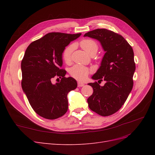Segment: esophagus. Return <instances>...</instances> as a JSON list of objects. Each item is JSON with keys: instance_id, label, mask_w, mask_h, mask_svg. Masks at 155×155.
I'll return each mask as SVG.
<instances>
[{"instance_id": "34e87169", "label": "esophagus", "mask_w": 155, "mask_h": 155, "mask_svg": "<svg viewBox=\"0 0 155 155\" xmlns=\"http://www.w3.org/2000/svg\"><path fill=\"white\" fill-rule=\"evenodd\" d=\"M84 85H85V84L83 83L82 82H80V81L78 82V87H83Z\"/></svg>"}]
</instances>
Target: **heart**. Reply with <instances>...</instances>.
I'll return each mask as SVG.
<instances>
[{
    "mask_svg": "<svg viewBox=\"0 0 155 155\" xmlns=\"http://www.w3.org/2000/svg\"><path fill=\"white\" fill-rule=\"evenodd\" d=\"M80 45L82 48L87 54H96L98 47L96 42L92 39H84L81 41ZM75 45H70L64 48L63 53V58L66 63H69L72 58V54L74 51ZM89 73V69L81 64H76L70 69V74L71 76L78 80H84Z\"/></svg>",
    "mask_w": 155,
    "mask_h": 155,
    "instance_id": "b5f03b06",
    "label": "heart"
}]
</instances>
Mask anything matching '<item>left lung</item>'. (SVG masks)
<instances>
[{"mask_svg": "<svg viewBox=\"0 0 155 155\" xmlns=\"http://www.w3.org/2000/svg\"><path fill=\"white\" fill-rule=\"evenodd\" d=\"M84 37L97 40L105 51L92 79L106 83L104 86L97 82L88 84L94 91L87 100L88 107L99 115H112L124 104L133 87V50L122 36L107 29L88 31Z\"/></svg>", "mask_w": 155, "mask_h": 155, "instance_id": "left-lung-1", "label": "left lung"}]
</instances>
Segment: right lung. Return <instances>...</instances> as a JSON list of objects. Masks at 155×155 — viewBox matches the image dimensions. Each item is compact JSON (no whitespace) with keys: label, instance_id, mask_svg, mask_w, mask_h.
Listing matches in <instances>:
<instances>
[{"label":"right lung","instance_id":"1","mask_svg":"<svg viewBox=\"0 0 155 155\" xmlns=\"http://www.w3.org/2000/svg\"><path fill=\"white\" fill-rule=\"evenodd\" d=\"M81 34L51 32L28 46L21 62L22 91L37 114L48 120L57 119L68 110L67 94L78 84L72 77L65 78L61 68L63 51ZM54 77L61 78L55 84Z\"/></svg>","mask_w":155,"mask_h":155}]
</instances>
